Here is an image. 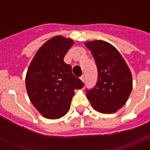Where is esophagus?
Returning a JSON list of instances; mask_svg holds the SVG:
<instances>
[{
  "instance_id": "esophagus-1",
  "label": "esophagus",
  "mask_w": 150,
  "mask_h": 150,
  "mask_svg": "<svg viewBox=\"0 0 150 150\" xmlns=\"http://www.w3.org/2000/svg\"><path fill=\"white\" fill-rule=\"evenodd\" d=\"M80 79H81V81L83 82V83H84V82H85V76H84V75H82L81 78H80Z\"/></svg>"
}]
</instances>
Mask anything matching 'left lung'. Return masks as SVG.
<instances>
[{"instance_id":"1","label":"left lung","mask_w":150,"mask_h":150,"mask_svg":"<svg viewBox=\"0 0 150 150\" xmlns=\"http://www.w3.org/2000/svg\"><path fill=\"white\" fill-rule=\"evenodd\" d=\"M98 69V81L87 97L95 110L116 112L125 104L132 89L131 71L116 47L103 40L85 42Z\"/></svg>"}]
</instances>
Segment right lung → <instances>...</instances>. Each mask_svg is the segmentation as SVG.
I'll use <instances>...</instances> for the list:
<instances>
[{"mask_svg":"<svg viewBox=\"0 0 150 150\" xmlns=\"http://www.w3.org/2000/svg\"><path fill=\"white\" fill-rule=\"evenodd\" d=\"M74 45L71 38L61 35L51 38L40 47L25 75V88L30 100L47 119H59L70 109L75 89L83 83L72 74L71 67L63 61Z\"/></svg>","mask_w":150,"mask_h":150,"instance_id":"1","label":"right lung"}]
</instances>
